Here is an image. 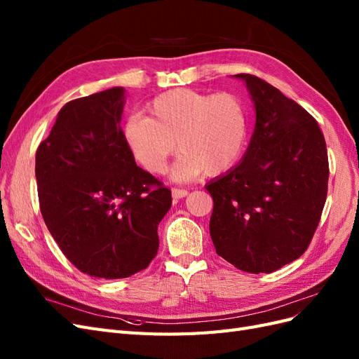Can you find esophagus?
<instances>
[{
	"mask_svg": "<svg viewBox=\"0 0 359 359\" xmlns=\"http://www.w3.org/2000/svg\"><path fill=\"white\" fill-rule=\"evenodd\" d=\"M189 194V190H186V189H177V187H173L172 189V196L175 198V199H182V198H186Z\"/></svg>",
	"mask_w": 359,
	"mask_h": 359,
	"instance_id": "1",
	"label": "esophagus"
}]
</instances>
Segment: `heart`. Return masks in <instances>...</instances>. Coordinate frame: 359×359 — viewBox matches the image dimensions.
Instances as JSON below:
<instances>
[{"mask_svg":"<svg viewBox=\"0 0 359 359\" xmlns=\"http://www.w3.org/2000/svg\"><path fill=\"white\" fill-rule=\"evenodd\" d=\"M149 116L135 115L124 137L135 158L151 173H161L175 148L181 154L172 177L184 181L219 175L240 158L248 118L240 97L175 88L160 94L148 106ZM177 147H175V142Z\"/></svg>","mask_w":359,"mask_h":359,"instance_id":"b5f03b06","label":"heart"}]
</instances>
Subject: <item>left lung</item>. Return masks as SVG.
I'll list each match as a JSON object with an SVG mask.
<instances>
[{
  "instance_id": "obj_1",
  "label": "left lung",
  "mask_w": 359,
  "mask_h": 359,
  "mask_svg": "<svg viewBox=\"0 0 359 359\" xmlns=\"http://www.w3.org/2000/svg\"><path fill=\"white\" fill-rule=\"evenodd\" d=\"M256 107V126L240 165L211 181L210 233L215 252L245 273L298 259L318 229L328 193L322 130L302 106L257 76L240 73Z\"/></svg>"
}]
</instances>
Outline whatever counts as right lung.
I'll list each match as a JSON object with an SVG mask.
<instances>
[{"label": "right lung", "mask_w": 359, "mask_h": 359, "mask_svg": "<svg viewBox=\"0 0 359 359\" xmlns=\"http://www.w3.org/2000/svg\"><path fill=\"white\" fill-rule=\"evenodd\" d=\"M124 88L61 107L36 153L39 203L50 235L81 273L126 278L157 255L170 190L136 166L121 121Z\"/></svg>", "instance_id": "right-lung-1"}]
</instances>
